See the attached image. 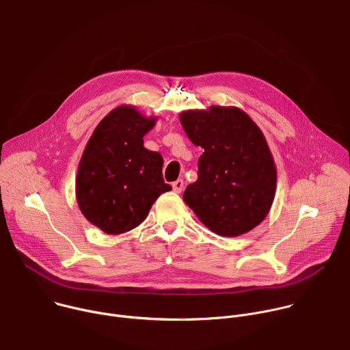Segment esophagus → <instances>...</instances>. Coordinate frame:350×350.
I'll return each mask as SVG.
<instances>
[{
  "label": "esophagus",
  "instance_id": "1",
  "mask_svg": "<svg viewBox=\"0 0 350 350\" xmlns=\"http://www.w3.org/2000/svg\"><path fill=\"white\" fill-rule=\"evenodd\" d=\"M172 187H173V191H174V192L180 193V192L183 191V187H184V181H183V180H177V181H174V183L172 184Z\"/></svg>",
  "mask_w": 350,
  "mask_h": 350
}]
</instances>
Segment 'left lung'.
<instances>
[{
	"label": "left lung",
	"mask_w": 350,
	"mask_h": 350,
	"mask_svg": "<svg viewBox=\"0 0 350 350\" xmlns=\"http://www.w3.org/2000/svg\"><path fill=\"white\" fill-rule=\"evenodd\" d=\"M180 122L204 151L184 202L219 237L234 238L256 228L276 192V166L261 129L237 107L188 109Z\"/></svg>",
	"instance_id": "left-lung-1"
}]
</instances>
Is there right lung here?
<instances>
[{"mask_svg":"<svg viewBox=\"0 0 350 350\" xmlns=\"http://www.w3.org/2000/svg\"><path fill=\"white\" fill-rule=\"evenodd\" d=\"M157 116L132 105L113 108L94 129L82 154L75 181L77 202L89 222L120 235L140 225L154 202L172 189L163 181V158L144 148Z\"/></svg>","mask_w":350,"mask_h":350,"instance_id":"add662e5","label":"right lung"}]
</instances>
